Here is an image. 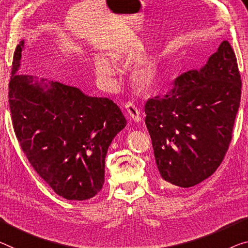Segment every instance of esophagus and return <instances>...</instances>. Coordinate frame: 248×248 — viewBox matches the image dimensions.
<instances>
[{
  "label": "esophagus",
  "mask_w": 248,
  "mask_h": 248,
  "mask_svg": "<svg viewBox=\"0 0 248 248\" xmlns=\"http://www.w3.org/2000/svg\"><path fill=\"white\" fill-rule=\"evenodd\" d=\"M125 112H126V115L128 119L132 120L133 122L139 123V122L142 121V116H140L139 108H137L132 102H128L125 104Z\"/></svg>",
  "instance_id": "1"
}]
</instances>
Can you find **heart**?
<instances>
[{
    "label": "heart",
    "mask_w": 248,
    "mask_h": 248,
    "mask_svg": "<svg viewBox=\"0 0 248 248\" xmlns=\"http://www.w3.org/2000/svg\"><path fill=\"white\" fill-rule=\"evenodd\" d=\"M95 73L108 86H114V78L119 73L115 63L104 56L95 60ZM132 79L137 85L147 89L154 84L156 79V68L150 62H140L132 70Z\"/></svg>",
    "instance_id": "b5f03b06"
}]
</instances>
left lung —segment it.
Wrapping results in <instances>:
<instances>
[{"mask_svg":"<svg viewBox=\"0 0 248 248\" xmlns=\"http://www.w3.org/2000/svg\"><path fill=\"white\" fill-rule=\"evenodd\" d=\"M242 81L231 44L223 41L200 70L185 72L164 96L145 104L159 182L192 187L220 165L232 140Z\"/></svg>","mask_w":248,"mask_h":248,"instance_id":"8db88e82","label":"left lung"}]
</instances>
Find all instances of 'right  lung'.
Returning <instances> with one entry per match:
<instances>
[{
    "label": "right lung",
    "instance_id": "1",
    "mask_svg": "<svg viewBox=\"0 0 248 248\" xmlns=\"http://www.w3.org/2000/svg\"><path fill=\"white\" fill-rule=\"evenodd\" d=\"M23 48L24 40L15 49L9 85L15 135L33 169L58 195L92 199L104 184L108 146L126 120L108 98L16 74Z\"/></svg>",
    "mask_w": 248,
    "mask_h": 248
}]
</instances>
